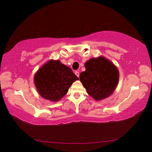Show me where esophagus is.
I'll return each mask as SVG.
<instances>
[{
    "mask_svg": "<svg viewBox=\"0 0 152 152\" xmlns=\"http://www.w3.org/2000/svg\"><path fill=\"white\" fill-rule=\"evenodd\" d=\"M75 74L78 77H79V72H75Z\"/></svg>",
    "mask_w": 152,
    "mask_h": 152,
    "instance_id": "esophagus-1",
    "label": "esophagus"
}]
</instances>
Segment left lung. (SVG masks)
I'll use <instances>...</instances> for the list:
<instances>
[{"mask_svg": "<svg viewBox=\"0 0 152 152\" xmlns=\"http://www.w3.org/2000/svg\"><path fill=\"white\" fill-rule=\"evenodd\" d=\"M86 71L80 74V80L87 93L96 101L111 95L119 80L118 68L106 58L100 56L91 58L85 63Z\"/></svg>", "mask_w": 152, "mask_h": 152, "instance_id": "obj_1", "label": "left lung"}]
</instances>
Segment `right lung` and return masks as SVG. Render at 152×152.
I'll return each mask as SVG.
<instances>
[{"label": "right lung", "instance_id": "obj_1", "mask_svg": "<svg viewBox=\"0 0 152 152\" xmlns=\"http://www.w3.org/2000/svg\"><path fill=\"white\" fill-rule=\"evenodd\" d=\"M79 80L72 69L60 61L50 59L41 66L34 75V84L41 97L56 102L68 91L75 81Z\"/></svg>", "mask_w": 152, "mask_h": 152}]
</instances>
